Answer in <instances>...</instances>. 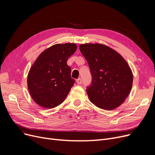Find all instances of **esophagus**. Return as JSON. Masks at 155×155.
I'll use <instances>...</instances> for the list:
<instances>
[{"label":"esophagus","mask_w":155,"mask_h":155,"mask_svg":"<svg viewBox=\"0 0 155 155\" xmlns=\"http://www.w3.org/2000/svg\"><path fill=\"white\" fill-rule=\"evenodd\" d=\"M76 82L78 84H81L82 83V80L81 78H78L77 80H76Z\"/></svg>","instance_id":"34e87169"}]
</instances>
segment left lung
I'll list each match as a JSON object with an SVG mask.
<instances>
[{"label": "left lung", "instance_id": "8db88e82", "mask_svg": "<svg viewBox=\"0 0 155 155\" xmlns=\"http://www.w3.org/2000/svg\"><path fill=\"white\" fill-rule=\"evenodd\" d=\"M92 74L87 88L89 100L100 109L111 110L124 102L133 86V75L128 63L116 51L102 44L79 46Z\"/></svg>", "mask_w": 155, "mask_h": 155}]
</instances>
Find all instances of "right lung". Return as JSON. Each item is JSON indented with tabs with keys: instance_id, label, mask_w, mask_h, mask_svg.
I'll list each match as a JSON object with an SVG mask.
<instances>
[{
	"instance_id": "1",
	"label": "right lung",
	"mask_w": 155,
	"mask_h": 155,
	"mask_svg": "<svg viewBox=\"0 0 155 155\" xmlns=\"http://www.w3.org/2000/svg\"><path fill=\"white\" fill-rule=\"evenodd\" d=\"M77 50L75 43L56 44L42 52L28 74V88L39 105L51 109L66 99L75 83L67 63Z\"/></svg>"
}]
</instances>
